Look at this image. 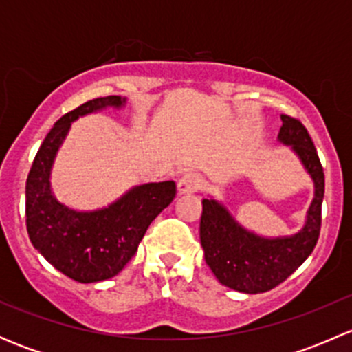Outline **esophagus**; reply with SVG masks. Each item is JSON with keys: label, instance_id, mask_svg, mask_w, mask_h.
<instances>
[{"label": "esophagus", "instance_id": "1", "mask_svg": "<svg viewBox=\"0 0 352 352\" xmlns=\"http://www.w3.org/2000/svg\"><path fill=\"white\" fill-rule=\"evenodd\" d=\"M201 187V177L197 173H186V175L180 177V180L177 182V192L182 196V194H190L196 192Z\"/></svg>", "mask_w": 352, "mask_h": 352}]
</instances>
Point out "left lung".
Returning <instances> with one entry per match:
<instances>
[{
  "label": "left lung",
  "mask_w": 352,
  "mask_h": 352,
  "mask_svg": "<svg viewBox=\"0 0 352 352\" xmlns=\"http://www.w3.org/2000/svg\"><path fill=\"white\" fill-rule=\"evenodd\" d=\"M279 143L291 146L314 180V201L303 228L291 236L265 239L243 228L214 197L202 199L201 245L206 264L221 285L247 294L265 293L286 281L314 252L320 235L324 168L307 127L298 119L281 116Z\"/></svg>",
  "instance_id": "1"
}]
</instances>
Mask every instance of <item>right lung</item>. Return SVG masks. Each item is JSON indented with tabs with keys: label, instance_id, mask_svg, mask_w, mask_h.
Returning a JSON list of instances; mask_svg holds the SVG:
<instances>
[{
	"label": "right lung",
	"instance_id": "right-lung-1",
	"mask_svg": "<svg viewBox=\"0 0 352 352\" xmlns=\"http://www.w3.org/2000/svg\"><path fill=\"white\" fill-rule=\"evenodd\" d=\"M119 95L94 98L71 110L54 124L32 163L25 187V214L32 245L59 272L78 283L113 278L138 250L151 221L173 201V180L151 182L127 190L107 208L76 211L54 197L51 170L56 155L78 117L120 109Z\"/></svg>",
	"mask_w": 352,
	"mask_h": 352
}]
</instances>
